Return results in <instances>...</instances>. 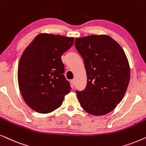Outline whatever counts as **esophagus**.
<instances>
[{
  "instance_id": "obj_1",
  "label": "esophagus",
  "mask_w": 146,
  "mask_h": 146,
  "mask_svg": "<svg viewBox=\"0 0 146 146\" xmlns=\"http://www.w3.org/2000/svg\"><path fill=\"white\" fill-rule=\"evenodd\" d=\"M71 83H72V86H74L75 85V80H71Z\"/></svg>"
}]
</instances>
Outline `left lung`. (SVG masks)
<instances>
[{"label": "left lung", "instance_id": "1", "mask_svg": "<svg viewBox=\"0 0 146 146\" xmlns=\"http://www.w3.org/2000/svg\"><path fill=\"white\" fill-rule=\"evenodd\" d=\"M74 45L87 75L86 88L76 91L80 104L90 114H107L120 102L129 84L130 69L124 51L104 35L77 38Z\"/></svg>", "mask_w": 146, "mask_h": 146}]
</instances>
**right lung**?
Returning <instances> with one entry per match:
<instances>
[{
    "label": "right lung",
    "instance_id": "obj_1",
    "mask_svg": "<svg viewBox=\"0 0 146 146\" xmlns=\"http://www.w3.org/2000/svg\"><path fill=\"white\" fill-rule=\"evenodd\" d=\"M74 42L73 37L41 33L23 52L18 68L19 90L27 104L37 112L58 108L70 92L61 56Z\"/></svg>",
    "mask_w": 146,
    "mask_h": 146
}]
</instances>
